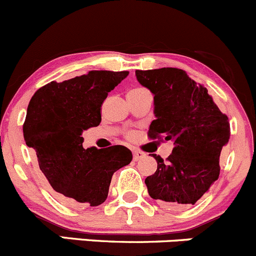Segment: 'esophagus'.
Here are the masks:
<instances>
[{
    "label": "esophagus",
    "instance_id": "esophagus-1",
    "mask_svg": "<svg viewBox=\"0 0 256 256\" xmlns=\"http://www.w3.org/2000/svg\"><path fill=\"white\" fill-rule=\"evenodd\" d=\"M132 157H134V161H138V160L144 158V152L140 151V150H134V151H132Z\"/></svg>",
    "mask_w": 256,
    "mask_h": 256
}]
</instances>
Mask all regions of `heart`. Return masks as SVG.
Masks as SVG:
<instances>
[{
	"mask_svg": "<svg viewBox=\"0 0 256 256\" xmlns=\"http://www.w3.org/2000/svg\"><path fill=\"white\" fill-rule=\"evenodd\" d=\"M132 90H134V89H132Z\"/></svg>",
	"mask_w": 256,
	"mask_h": 256,
	"instance_id": "1",
	"label": "heart"
}]
</instances>
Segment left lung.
Wrapping results in <instances>:
<instances>
[{
  "label": "left lung",
  "mask_w": 256,
  "mask_h": 256,
  "mask_svg": "<svg viewBox=\"0 0 256 256\" xmlns=\"http://www.w3.org/2000/svg\"><path fill=\"white\" fill-rule=\"evenodd\" d=\"M136 78L154 95L156 120L147 135L174 141L166 161L152 154L157 170L144 180L150 197L168 208L194 204L219 177V157L230 138L228 116L182 69L136 70Z\"/></svg>",
  "instance_id": "obj_1"
}]
</instances>
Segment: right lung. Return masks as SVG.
Listing matches in <instances>:
<instances>
[{
  "label": "right lung",
  "instance_id": "1",
  "mask_svg": "<svg viewBox=\"0 0 256 256\" xmlns=\"http://www.w3.org/2000/svg\"><path fill=\"white\" fill-rule=\"evenodd\" d=\"M128 72L90 70L40 88L27 108L23 138L37 154L38 164L62 202L96 207L105 202L114 172L132 154L121 144L85 150L82 132L102 121L108 94Z\"/></svg>",
  "mask_w": 256,
  "mask_h": 256
}]
</instances>
